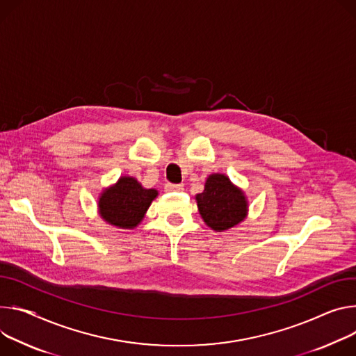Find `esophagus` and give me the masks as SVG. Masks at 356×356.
Masks as SVG:
<instances>
[{
    "label": "esophagus",
    "mask_w": 356,
    "mask_h": 356,
    "mask_svg": "<svg viewBox=\"0 0 356 356\" xmlns=\"http://www.w3.org/2000/svg\"><path fill=\"white\" fill-rule=\"evenodd\" d=\"M165 190H166V191H181V190H183V184L166 183V184H165Z\"/></svg>",
    "instance_id": "1"
}]
</instances>
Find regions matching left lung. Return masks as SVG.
Listing matches in <instances>:
<instances>
[{
    "label": "left lung",
    "mask_w": 356,
    "mask_h": 356,
    "mask_svg": "<svg viewBox=\"0 0 356 356\" xmlns=\"http://www.w3.org/2000/svg\"><path fill=\"white\" fill-rule=\"evenodd\" d=\"M199 213L204 222L214 232L236 227L247 217L248 202L244 191L232 180L220 173L207 177L203 193L196 196Z\"/></svg>",
    "instance_id": "obj_1"
}]
</instances>
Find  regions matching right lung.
Segmentation results:
<instances>
[{"label":"right lung","mask_w":356,"mask_h":356,"mask_svg":"<svg viewBox=\"0 0 356 356\" xmlns=\"http://www.w3.org/2000/svg\"><path fill=\"white\" fill-rule=\"evenodd\" d=\"M157 195V190L145 188L135 177L122 176L102 191L98 202L99 214L115 227L135 229Z\"/></svg>","instance_id":"right-lung-1"}]
</instances>
